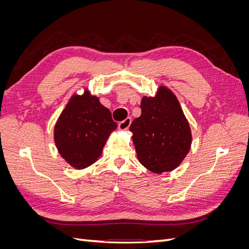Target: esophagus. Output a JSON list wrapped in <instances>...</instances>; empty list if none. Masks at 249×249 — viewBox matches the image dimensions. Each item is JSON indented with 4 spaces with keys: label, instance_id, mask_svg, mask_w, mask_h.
Segmentation results:
<instances>
[{
    "label": "esophagus",
    "instance_id": "obj_1",
    "mask_svg": "<svg viewBox=\"0 0 249 249\" xmlns=\"http://www.w3.org/2000/svg\"><path fill=\"white\" fill-rule=\"evenodd\" d=\"M131 123H132V119H131V117H127V118H125L124 122H122V123H119V124H118V129L120 130V131H125V130H127L130 127V125H131Z\"/></svg>",
    "mask_w": 249,
    "mask_h": 249
}]
</instances>
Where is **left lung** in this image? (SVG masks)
<instances>
[{
    "mask_svg": "<svg viewBox=\"0 0 249 249\" xmlns=\"http://www.w3.org/2000/svg\"><path fill=\"white\" fill-rule=\"evenodd\" d=\"M141 115L130 126L139 162L154 173L176 169L189 153L192 135L178 100L160 86L156 96H143Z\"/></svg>",
    "mask_w": 249,
    "mask_h": 249,
    "instance_id": "left-lung-1",
    "label": "left lung"
}]
</instances>
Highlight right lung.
<instances>
[{
	"mask_svg": "<svg viewBox=\"0 0 249 249\" xmlns=\"http://www.w3.org/2000/svg\"><path fill=\"white\" fill-rule=\"evenodd\" d=\"M117 124L99 97L85 89L72 94L54 127L58 152L71 167L84 169L99 160L103 147Z\"/></svg>",
	"mask_w": 249,
	"mask_h": 249,
	"instance_id": "add662e5",
	"label": "right lung"
}]
</instances>
